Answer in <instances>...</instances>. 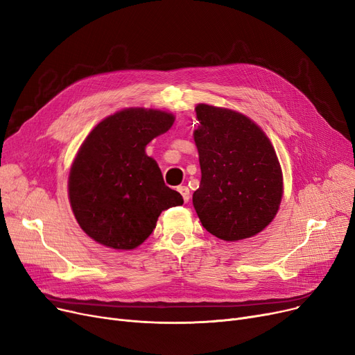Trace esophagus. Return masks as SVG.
<instances>
[{
	"label": "esophagus",
	"mask_w": 355,
	"mask_h": 355,
	"mask_svg": "<svg viewBox=\"0 0 355 355\" xmlns=\"http://www.w3.org/2000/svg\"><path fill=\"white\" fill-rule=\"evenodd\" d=\"M177 190H178L180 194L182 196L184 202H189V201H190V190H189V187H185V185H180V187H178Z\"/></svg>",
	"instance_id": "34e87169"
}]
</instances>
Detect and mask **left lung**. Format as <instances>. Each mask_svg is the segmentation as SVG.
Wrapping results in <instances>:
<instances>
[{
  "instance_id": "obj_1",
  "label": "left lung",
  "mask_w": 355,
  "mask_h": 355,
  "mask_svg": "<svg viewBox=\"0 0 355 355\" xmlns=\"http://www.w3.org/2000/svg\"><path fill=\"white\" fill-rule=\"evenodd\" d=\"M194 130L201 181L193 194L201 225L236 241L262 232L282 198V171L275 149L254 122L230 109L198 105Z\"/></svg>"
}]
</instances>
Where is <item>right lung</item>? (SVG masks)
<instances>
[{"mask_svg": "<svg viewBox=\"0 0 355 355\" xmlns=\"http://www.w3.org/2000/svg\"><path fill=\"white\" fill-rule=\"evenodd\" d=\"M173 122L162 110L125 109L98 123L82 144L70 170L69 197L80 227L98 243L135 249L153 233L162 210L184 202L145 154Z\"/></svg>", "mask_w": 355, "mask_h": 355, "instance_id": "obj_1", "label": "right lung"}]
</instances>
